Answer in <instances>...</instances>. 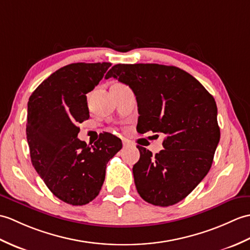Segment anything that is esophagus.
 <instances>
[{"label": "esophagus", "mask_w": 250, "mask_h": 250, "mask_svg": "<svg viewBox=\"0 0 250 250\" xmlns=\"http://www.w3.org/2000/svg\"><path fill=\"white\" fill-rule=\"evenodd\" d=\"M131 146V142L129 140H126V139H123V146L124 147H128Z\"/></svg>", "instance_id": "esophagus-1"}]
</instances>
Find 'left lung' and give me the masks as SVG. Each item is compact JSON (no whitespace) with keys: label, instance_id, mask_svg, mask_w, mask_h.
Masks as SVG:
<instances>
[{"label":"left lung","instance_id":"8db88e82","mask_svg":"<svg viewBox=\"0 0 250 250\" xmlns=\"http://www.w3.org/2000/svg\"><path fill=\"white\" fill-rule=\"evenodd\" d=\"M111 77L135 93L137 130L165 135L164 149L153 156L138 146L140 159L132 168L143 200L170 207L186 198L208 174L220 139L214 97L191 75L175 66L118 64Z\"/></svg>","mask_w":250,"mask_h":250}]
</instances>
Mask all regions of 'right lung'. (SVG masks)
<instances>
[{
    "mask_svg": "<svg viewBox=\"0 0 250 250\" xmlns=\"http://www.w3.org/2000/svg\"><path fill=\"white\" fill-rule=\"evenodd\" d=\"M111 63H74L43 80L27 103L26 139L31 162L55 197L71 205L95 199L109 160L122 148L111 134L87 146L79 140V123L90 118L86 95Z\"/></svg>",
    "mask_w": 250,
    "mask_h": 250,
    "instance_id": "1",
    "label": "right lung"
}]
</instances>
